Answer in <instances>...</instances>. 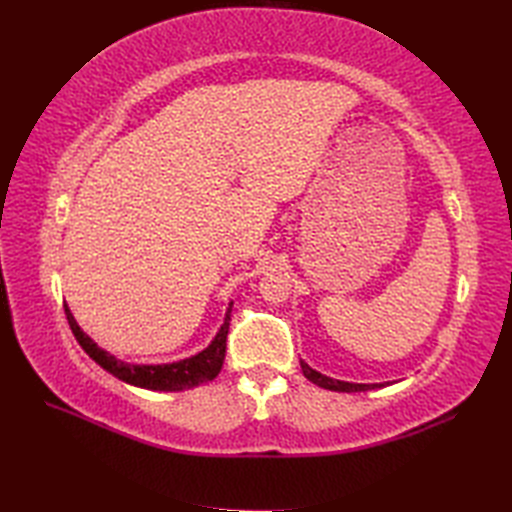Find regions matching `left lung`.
<instances>
[{
  "mask_svg": "<svg viewBox=\"0 0 512 512\" xmlns=\"http://www.w3.org/2000/svg\"><path fill=\"white\" fill-rule=\"evenodd\" d=\"M301 369H303V376L314 382L318 386H322V389H329V391H337V393H359V391H371V389H382V386H386L389 382L384 384H356V382H344V380H335V378H329L320 374V371L309 367L305 361H301Z\"/></svg>",
  "mask_w": 512,
  "mask_h": 512,
  "instance_id": "obj_1",
  "label": "left lung"
}]
</instances>
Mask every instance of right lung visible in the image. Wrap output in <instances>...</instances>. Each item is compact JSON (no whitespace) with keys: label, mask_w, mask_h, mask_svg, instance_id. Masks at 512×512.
Returning <instances> with one entry per match:
<instances>
[{"label":"right lung","mask_w":512,"mask_h":512,"mask_svg":"<svg viewBox=\"0 0 512 512\" xmlns=\"http://www.w3.org/2000/svg\"><path fill=\"white\" fill-rule=\"evenodd\" d=\"M66 307V318L70 329L76 337V342L81 344V348L94 359L102 369H106L108 374H113L121 382L138 386V389H147V391H188L196 389L200 384L211 382L215 376L220 374V369L224 365V356H226V335L230 327V312H232V301L226 309L224 324L220 327L218 335L213 337V342L200 350L198 354L190 356V359L175 361V363H160V365H134V363H123L121 359H115L111 352L102 350L94 339H91L81 327L79 322L74 320L70 307Z\"/></svg>","instance_id":"add662e5"}]
</instances>
